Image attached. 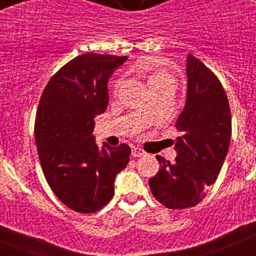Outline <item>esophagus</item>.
I'll return each instance as SVG.
<instances>
[{"label":"esophagus","instance_id":"1","mask_svg":"<svg viewBox=\"0 0 256 256\" xmlns=\"http://www.w3.org/2000/svg\"><path fill=\"white\" fill-rule=\"evenodd\" d=\"M146 155L144 150L141 148H132V156L133 158H141V156Z\"/></svg>","mask_w":256,"mask_h":256}]
</instances>
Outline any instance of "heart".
Listing matches in <instances>:
<instances>
[{
    "instance_id": "b5f03b06",
    "label": "heart",
    "mask_w": 256,
    "mask_h": 256,
    "mask_svg": "<svg viewBox=\"0 0 256 256\" xmlns=\"http://www.w3.org/2000/svg\"><path fill=\"white\" fill-rule=\"evenodd\" d=\"M136 73L146 80L148 88H154L165 83H170V84L174 83V78L169 72L166 61L159 58H148L140 61L136 65ZM118 86L119 80H114L112 87L116 88Z\"/></svg>"
}]
</instances>
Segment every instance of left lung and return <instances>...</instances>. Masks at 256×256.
<instances>
[{
	"mask_svg": "<svg viewBox=\"0 0 256 256\" xmlns=\"http://www.w3.org/2000/svg\"><path fill=\"white\" fill-rule=\"evenodd\" d=\"M187 98L176 126L182 136L176 162L156 156L159 172L148 180L154 198L169 209L195 206L216 182L232 133L227 94L219 79L195 56H187Z\"/></svg>",
	"mask_w": 256,
	"mask_h": 256,
	"instance_id": "obj_1",
	"label": "left lung"
}]
</instances>
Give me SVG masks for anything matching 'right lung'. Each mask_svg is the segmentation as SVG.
I'll use <instances>...</instances> for the list:
<instances>
[{
  "label": "right lung",
  "mask_w": 256,
  "mask_h": 256,
  "mask_svg": "<svg viewBox=\"0 0 256 256\" xmlns=\"http://www.w3.org/2000/svg\"><path fill=\"white\" fill-rule=\"evenodd\" d=\"M126 56L83 54L50 79L36 115L40 166L58 200L78 212H94L114 195L116 174L130 162V148L104 144L92 134L94 118L108 104V82Z\"/></svg>",
  "instance_id": "right-lung-1"
}]
</instances>
